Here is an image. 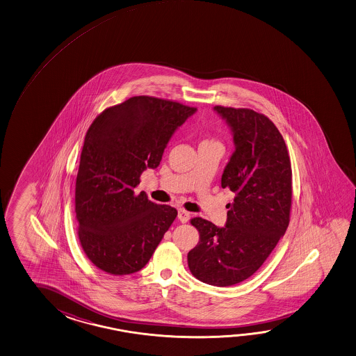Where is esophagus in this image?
I'll use <instances>...</instances> for the list:
<instances>
[{"instance_id": "obj_1", "label": "esophagus", "mask_w": 356, "mask_h": 356, "mask_svg": "<svg viewBox=\"0 0 356 356\" xmlns=\"http://www.w3.org/2000/svg\"><path fill=\"white\" fill-rule=\"evenodd\" d=\"M191 218V214L184 209H179L178 211V220H181V223H187L188 220Z\"/></svg>"}]
</instances>
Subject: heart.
Here are the masks:
<instances>
[{
	"label": "heart",
	"mask_w": 356,
	"mask_h": 356,
	"mask_svg": "<svg viewBox=\"0 0 356 356\" xmlns=\"http://www.w3.org/2000/svg\"><path fill=\"white\" fill-rule=\"evenodd\" d=\"M206 144H218L214 140L213 138H204L201 142V145H206Z\"/></svg>",
	"instance_id": "b5f03b06"
}]
</instances>
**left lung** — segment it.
I'll return each mask as SVG.
<instances>
[{
	"mask_svg": "<svg viewBox=\"0 0 356 356\" xmlns=\"http://www.w3.org/2000/svg\"><path fill=\"white\" fill-rule=\"evenodd\" d=\"M213 110L232 131L234 152L220 184L236 197L227 204L225 227L191 220L200 242L188 253V267L202 282L225 287L251 277L286 232L292 170L284 138L268 118L251 109Z\"/></svg>",
	"mask_w": 356,
	"mask_h": 356,
	"instance_id": "1",
	"label": "left lung"
}]
</instances>
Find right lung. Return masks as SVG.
Returning a JSON list of instances; mask_svg holds the SVG:
<instances>
[{"instance_id": "add662e5", "label": "right lung", "mask_w": 356, "mask_h": 356, "mask_svg": "<svg viewBox=\"0 0 356 356\" xmlns=\"http://www.w3.org/2000/svg\"><path fill=\"white\" fill-rule=\"evenodd\" d=\"M195 108L133 97L104 110L85 136L75 187L79 239L97 268L130 275L148 264L177 209L136 195L148 168L162 161L175 130Z\"/></svg>"}]
</instances>
